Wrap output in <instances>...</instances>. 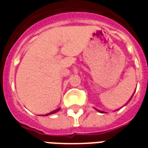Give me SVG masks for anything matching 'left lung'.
I'll use <instances>...</instances> for the list:
<instances>
[{"mask_svg":"<svg viewBox=\"0 0 148 148\" xmlns=\"http://www.w3.org/2000/svg\"><path fill=\"white\" fill-rule=\"evenodd\" d=\"M97 111H98L99 112H101V113H105V112H104V111H101V110H98V109H96Z\"/></svg>","mask_w":148,"mask_h":148,"instance_id":"obj_1","label":"left lung"}]
</instances>
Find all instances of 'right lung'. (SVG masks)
<instances>
[{
	"label": "right lung",
	"instance_id": "add662e5",
	"mask_svg": "<svg viewBox=\"0 0 148 148\" xmlns=\"http://www.w3.org/2000/svg\"><path fill=\"white\" fill-rule=\"evenodd\" d=\"M60 110V108L59 109H55V110H54V111H52L51 112H49V113H47V114H46V115H43V116H47V115H51V114H53V113H55V112H58Z\"/></svg>",
	"mask_w": 148,
	"mask_h": 148
}]
</instances>
